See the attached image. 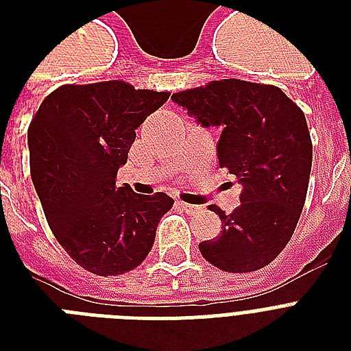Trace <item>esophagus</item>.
Listing matches in <instances>:
<instances>
[{"label": "esophagus", "instance_id": "1", "mask_svg": "<svg viewBox=\"0 0 351 351\" xmlns=\"http://www.w3.org/2000/svg\"><path fill=\"white\" fill-rule=\"evenodd\" d=\"M178 208H182V211H186L187 215H195L197 211H200L198 206H193V204H187V202H178Z\"/></svg>", "mask_w": 351, "mask_h": 351}]
</instances>
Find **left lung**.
I'll list each match as a JSON object with an SVG mask.
<instances>
[{
	"label": "left lung",
	"mask_w": 351,
	"mask_h": 351,
	"mask_svg": "<svg viewBox=\"0 0 351 351\" xmlns=\"http://www.w3.org/2000/svg\"><path fill=\"white\" fill-rule=\"evenodd\" d=\"M171 100L202 127H219L220 167L242 184L233 213L211 206L222 230L198 250L230 273L267 266L289 242L306 202L313 147L304 112L275 85L242 80L211 82Z\"/></svg>",
	"instance_id": "left-lung-1"
}]
</instances>
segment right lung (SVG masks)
I'll return each instance as SVG.
<instances>
[{"mask_svg":"<svg viewBox=\"0 0 351 351\" xmlns=\"http://www.w3.org/2000/svg\"><path fill=\"white\" fill-rule=\"evenodd\" d=\"M169 93L112 80L63 85L41 101L29 127L30 176L49 228L76 264L109 277L131 271L153 247L165 193L117 186L136 129Z\"/></svg>","mask_w":351,"mask_h":351,"instance_id":"obj_1","label":"right lung"}]
</instances>
